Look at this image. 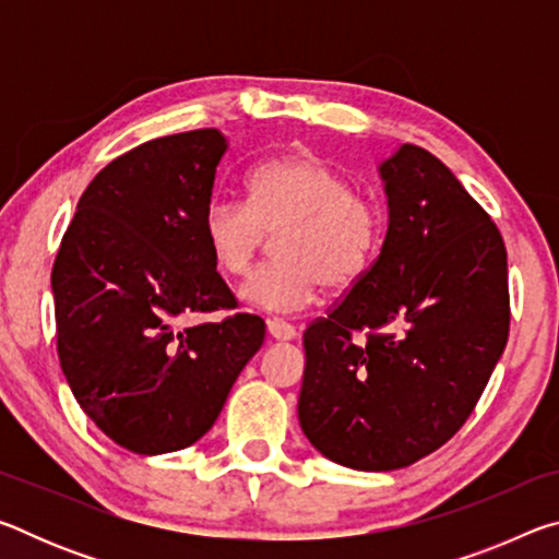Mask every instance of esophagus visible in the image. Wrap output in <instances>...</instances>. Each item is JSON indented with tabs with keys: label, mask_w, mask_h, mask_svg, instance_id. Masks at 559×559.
Instances as JSON below:
<instances>
[{
	"label": "esophagus",
	"mask_w": 559,
	"mask_h": 559,
	"mask_svg": "<svg viewBox=\"0 0 559 559\" xmlns=\"http://www.w3.org/2000/svg\"><path fill=\"white\" fill-rule=\"evenodd\" d=\"M269 335L273 340H281V343H286V340L296 337V328L286 323V320H281V318H271L269 320Z\"/></svg>",
	"instance_id": "1"
}]
</instances>
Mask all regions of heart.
Listing matches in <instances>:
<instances>
[{"mask_svg":"<svg viewBox=\"0 0 559 559\" xmlns=\"http://www.w3.org/2000/svg\"><path fill=\"white\" fill-rule=\"evenodd\" d=\"M202 239L214 266L231 278L276 239L278 261L243 283L241 298L261 310L296 313L323 286H357L380 257L386 236L384 204L313 153L263 159L246 175V202L214 197L202 212Z\"/></svg>","mask_w":559,"mask_h":559,"instance_id":"b5f03b06","label":"heart"}]
</instances>
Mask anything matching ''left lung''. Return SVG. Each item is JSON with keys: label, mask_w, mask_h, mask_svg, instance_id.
Wrapping results in <instances>:
<instances>
[{"label": "left lung", "mask_w": 559, "mask_h": 559, "mask_svg": "<svg viewBox=\"0 0 559 559\" xmlns=\"http://www.w3.org/2000/svg\"><path fill=\"white\" fill-rule=\"evenodd\" d=\"M390 229L370 273L302 333L298 419L340 466L394 471L456 433L510 330L508 253L488 212L424 147L382 163Z\"/></svg>", "instance_id": "obj_1"}]
</instances>
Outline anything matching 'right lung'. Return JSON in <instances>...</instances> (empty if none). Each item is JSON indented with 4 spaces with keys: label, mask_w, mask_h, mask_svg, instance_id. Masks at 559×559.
<instances>
[{
    "label": "right lung",
    "mask_w": 559,
    "mask_h": 559,
    "mask_svg": "<svg viewBox=\"0 0 559 559\" xmlns=\"http://www.w3.org/2000/svg\"><path fill=\"white\" fill-rule=\"evenodd\" d=\"M219 130L132 147L93 177L51 271L56 349L88 419L143 456L192 447L214 427L266 323L239 300L202 239ZM231 309L219 324L188 320Z\"/></svg>",
    "instance_id": "add662e5"
}]
</instances>
